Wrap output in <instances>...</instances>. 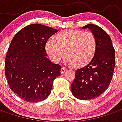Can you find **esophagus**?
Here are the masks:
<instances>
[{
	"instance_id": "obj_1",
	"label": "esophagus",
	"mask_w": 122,
	"mask_h": 122,
	"mask_svg": "<svg viewBox=\"0 0 122 122\" xmlns=\"http://www.w3.org/2000/svg\"><path fill=\"white\" fill-rule=\"evenodd\" d=\"M66 71H67V69H66L65 67H63H63H62L61 69V73H62V74H63V73H64L65 72H66Z\"/></svg>"
}]
</instances>
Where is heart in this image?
Instances as JSON below:
<instances>
[{
  "mask_svg": "<svg viewBox=\"0 0 122 122\" xmlns=\"http://www.w3.org/2000/svg\"><path fill=\"white\" fill-rule=\"evenodd\" d=\"M53 40H48L46 50L54 63H59L66 56L68 61L82 67L94 57L97 41L94 35L81 30L69 29L59 32Z\"/></svg>",
  "mask_w": 122,
  "mask_h": 122,
  "instance_id": "obj_1",
  "label": "heart"
}]
</instances>
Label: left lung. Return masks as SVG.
Returning <instances> with one entry per match:
<instances>
[{
	"instance_id": "left-lung-1",
	"label": "left lung",
	"mask_w": 122,
	"mask_h": 122,
	"mask_svg": "<svg viewBox=\"0 0 122 122\" xmlns=\"http://www.w3.org/2000/svg\"><path fill=\"white\" fill-rule=\"evenodd\" d=\"M94 35L97 47L94 57L87 65L76 70L71 84V92L80 100H90L99 97L109 86L115 66V50L109 35L99 26L88 24Z\"/></svg>"
}]
</instances>
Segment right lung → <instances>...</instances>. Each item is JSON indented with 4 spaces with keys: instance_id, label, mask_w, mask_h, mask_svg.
Segmentation results:
<instances>
[{
    "instance_id": "add662e5",
    "label": "right lung",
    "mask_w": 122,
    "mask_h": 122,
    "mask_svg": "<svg viewBox=\"0 0 122 122\" xmlns=\"http://www.w3.org/2000/svg\"><path fill=\"white\" fill-rule=\"evenodd\" d=\"M58 32L41 24L23 28L10 43L5 59V74L10 88L23 101L37 102L50 94L61 65L47 58L46 44Z\"/></svg>"
}]
</instances>
